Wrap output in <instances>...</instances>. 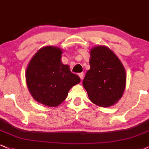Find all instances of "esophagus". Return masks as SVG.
<instances>
[{"label": "esophagus", "instance_id": "obj_1", "mask_svg": "<svg viewBox=\"0 0 149 149\" xmlns=\"http://www.w3.org/2000/svg\"><path fill=\"white\" fill-rule=\"evenodd\" d=\"M79 77L80 78V79L83 80V78H84V73H79Z\"/></svg>", "mask_w": 149, "mask_h": 149}]
</instances>
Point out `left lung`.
Returning <instances> with one entry per match:
<instances>
[{"label": "left lung", "mask_w": 149, "mask_h": 149, "mask_svg": "<svg viewBox=\"0 0 149 149\" xmlns=\"http://www.w3.org/2000/svg\"><path fill=\"white\" fill-rule=\"evenodd\" d=\"M89 65L82 85L90 101L103 107L116 104L126 85V70L121 60L108 47L98 45L91 49Z\"/></svg>", "instance_id": "1"}]
</instances>
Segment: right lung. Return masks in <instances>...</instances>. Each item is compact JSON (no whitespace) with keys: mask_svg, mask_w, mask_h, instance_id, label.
<instances>
[{"mask_svg":"<svg viewBox=\"0 0 149 149\" xmlns=\"http://www.w3.org/2000/svg\"><path fill=\"white\" fill-rule=\"evenodd\" d=\"M60 48H41L32 57L26 71L28 90L36 101L48 107H57L67 98L71 87L80 82L69 66L62 63Z\"/></svg>","mask_w":149,"mask_h":149,"instance_id":"add662e5","label":"right lung"}]
</instances>
